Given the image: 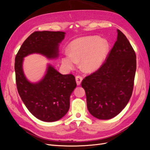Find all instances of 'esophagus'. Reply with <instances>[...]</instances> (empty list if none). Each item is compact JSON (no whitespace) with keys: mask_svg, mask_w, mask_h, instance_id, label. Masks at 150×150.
Segmentation results:
<instances>
[{"mask_svg":"<svg viewBox=\"0 0 150 150\" xmlns=\"http://www.w3.org/2000/svg\"><path fill=\"white\" fill-rule=\"evenodd\" d=\"M82 81H83L82 77H81L79 76H78L76 77V81L77 85H78V86H79L81 84Z\"/></svg>","mask_w":150,"mask_h":150,"instance_id":"1","label":"esophagus"}]
</instances>
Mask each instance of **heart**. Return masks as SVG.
Segmentation results:
<instances>
[{"instance_id": "heart-1", "label": "heart", "mask_w": 150, "mask_h": 150, "mask_svg": "<svg viewBox=\"0 0 150 150\" xmlns=\"http://www.w3.org/2000/svg\"><path fill=\"white\" fill-rule=\"evenodd\" d=\"M109 47L107 40L98 36L75 39L69 44L70 52H66L62 57V66L67 70H71L80 62L81 69L84 72H96L105 61Z\"/></svg>"}]
</instances>
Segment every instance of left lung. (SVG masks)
<instances>
[{"instance_id": "1", "label": "left lung", "mask_w": 150, "mask_h": 150, "mask_svg": "<svg viewBox=\"0 0 150 150\" xmlns=\"http://www.w3.org/2000/svg\"><path fill=\"white\" fill-rule=\"evenodd\" d=\"M117 40L106 61L83 80L90 114L99 120H110L128 103L133 89L137 57L124 34L117 29Z\"/></svg>"}]
</instances>
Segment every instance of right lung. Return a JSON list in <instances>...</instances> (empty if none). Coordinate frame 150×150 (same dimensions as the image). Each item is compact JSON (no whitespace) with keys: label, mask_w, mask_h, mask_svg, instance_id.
I'll return each mask as SVG.
<instances>
[{"label":"right lung","mask_w":150,"mask_h":150,"mask_svg":"<svg viewBox=\"0 0 150 150\" xmlns=\"http://www.w3.org/2000/svg\"><path fill=\"white\" fill-rule=\"evenodd\" d=\"M64 32L36 31L26 39L15 59L16 84L22 101L35 117L45 122L59 120L69 111L71 94L76 88L75 77L62 74L47 64L45 74L38 82H30L23 70L24 57L39 54L48 59L59 57V47Z\"/></svg>","instance_id":"1"}]
</instances>
